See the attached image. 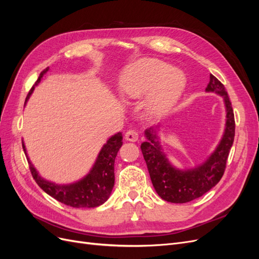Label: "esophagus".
Here are the masks:
<instances>
[{"instance_id": "34e87169", "label": "esophagus", "mask_w": 259, "mask_h": 259, "mask_svg": "<svg viewBox=\"0 0 259 259\" xmlns=\"http://www.w3.org/2000/svg\"><path fill=\"white\" fill-rule=\"evenodd\" d=\"M125 139L128 142H137L138 140V133L135 130H128L125 133Z\"/></svg>"}]
</instances>
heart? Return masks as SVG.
<instances>
[{"label":"heart","instance_id":"b5f03b06","mask_svg":"<svg viewBox=\"0 0 259 259\" xmlns=\"http://www.w3.org/2000/svg\"><path fill=\"white\" fill-rule=\"evenodd\" d=\"M186 76L167 62L144 58L125 69L120 77L122 96L128 100L146 98L147 113L153 117L167 114L182 97Z\"/></svg>","mask_w":259,"mask_h":259}]
</instances>
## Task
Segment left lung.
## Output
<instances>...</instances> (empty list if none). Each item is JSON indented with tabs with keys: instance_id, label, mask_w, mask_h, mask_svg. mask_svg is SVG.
<instances>
[{
	"instance_id": "obj_1",
	"label": "left lung",
	"mask_w": 259,
	"mask_h": 259,
	"mask_svg": "<svg viewBox=\"0 0 259 259\" xmlns=\"http://www.w3.org/2000/svg\"><path fill=\"white\" fill-rule=\"evenodd\" d=\"M207 93H215L224 98L226 108L225 132L218 146L208 158L193 168L179 169L171 165L159 142L158 126L145 131L147 142L140 146L152 185L160 197L170 203H187L202 197L222 179L226 163L234 139V115L225 86L210 74Z\"/></svg>"
}]
</instances>
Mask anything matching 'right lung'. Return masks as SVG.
<instances>
[{
  "mask_svg": "<svg viewBox=\"0 0 259 259\" xmlns=\"http://www.w3.org/2000/svg\"><path fill=\"white\" fill-rule=\"evenodd\" d=\"M49 70L50 68L48 67L38 75L35 84L28 94L25 104H27L31 94L34 91V88L41 82L43 75ZM122 138V133H116V134L112 135L101 148L89 174L75 183L67 185L55 184L50 182V180L44 179L38 174L33 164L31 163L23 142L22 148L28 158L31 174H32L36 184L41 189H43V191L68 206L91 208L104 204L110 197L114 186V160L117 151L120 150L121 146L123 145Z\"/></svg>",
  "mask_w": 259,
  "mask_h": 259,
  "instance_id": "add662e5",
  "label": "right lung"
}]
</instances>
